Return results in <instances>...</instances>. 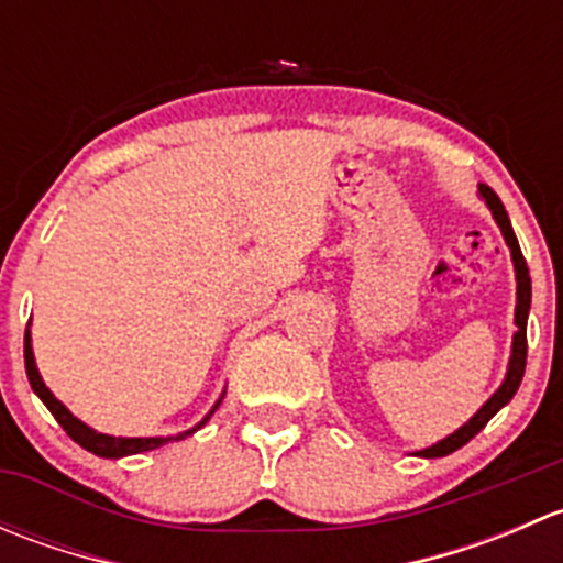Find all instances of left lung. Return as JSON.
Returning <instances> with one entry per match:
<instances>
[{
	"label": "left lung",
	"mask_w": 563,
	"mask_h": 563,
	"mask_svg": "<svg viewBox=\"0 0 563 563\" xmlns=\"http://www.w3.org/2000/svg\"><path fill=\"white\" fill-rule=\"evenodd\" d=\"M479 198L487 203V209H490L493 220L498 223L504 242H507L509 255H512L515 280H518V305H515V327H518V332L512 334V354H509L507 376H504L501 387L487 397L485 406H482L479 411H476L474 417L463 424V428H457L455 433H450L446 439L435 441V444L428 446V450H419L417 452L419 457H446V455H452L455 450H460V446L468 444V441L474 439V435L479 433V430L485 428V424L490 422V419L496 417V413L501 411L509 400H512L515 391H518V387H520V382H523V373H526V351H528L526 323H528V310H531V275H528L526 258H523V253H520L518 236H515L512 223H509V214H507V209H504L501 198H498L487 185H479Z\"/></svg>",
	"instance_id": "1"
}]
</instances>
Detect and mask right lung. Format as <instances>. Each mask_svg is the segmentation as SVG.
<instances>
[{"mask_svg":"<svg viewBox=\"0 0 563 563\" xmlns=\"http://www.w3.org/2000/svg\"><path fill=\"white\" fill-rule=\"evenodd\" d=\"M24 365H26V378H30L32 389H35V395L40 400L45 402V408H48L51 413H54L56 422L62 424V428L67 430V435H70L76 444H81L84 450L92 452V455L98 457H128V455H141V452H150V450H157V446H166L168 441H181L187 439V435H192L196 430H201L203 424L209 422V417H212L214 411H218V406L223 402L225 391L218 397V402H214L212 408H209L207 417L201 419L198 424H192L190 430H185V433H176V435H150V439H122V435H108V433H98V430L89 428L87 422H81L78 417H73L70 408L65 406L62 400H56L54 391L45 387L43 376H40L37 371V362H35V351H32V332L30 327H26V334H24Z\"/></svg>","mask_w":563,"mask_h":563,"instance_id":"right-lung-1","label":"right lung"}]
</instances>
